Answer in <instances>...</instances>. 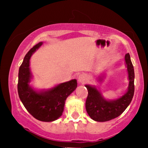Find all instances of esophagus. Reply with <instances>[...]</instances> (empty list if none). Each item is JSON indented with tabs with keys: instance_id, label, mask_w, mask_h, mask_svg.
<instances>
[{
	"instance_id": "obj_1",
	"label": "esophagus",
	"mask_w": 148,
	"mask_h": 148,
	"mask_svg": "<svg viewBox=\"0 0 148 148\" xmlns=\"http://www.w3.org/2000/svg\"><path fill=\"white\" fill-rule=\"evenodd\" d=\"M86 76L84 75V74H80V75L78 76V81L80 83V84H84L86 81Z\"/></svg>"
}]
</instances>
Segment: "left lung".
I'll use <instances>...</instances> for the list:
<instances>
[{
  "mask_svg": "<svg viewBox=\"0 0 148 148\" xmlns=\"http://www.w3.org/2000/svg\"><path fill=\"white\" fill-rule=\"evenodd\" d=\"M125 66L128 73L129 86L126 92L115 99H106L101 91L95 86L86 85L88 95L86 101V108L88 115L97 122H106L120 115L132 101L134 93V69L130 53L125 56ZM104 74L99 76L98 81L101 82Z\"/></svg>",
  "mask_w": 148,
  "mask_h": 148,
  "instance_id": "obj_1",
  "label": "left lung"
}]
</instances>
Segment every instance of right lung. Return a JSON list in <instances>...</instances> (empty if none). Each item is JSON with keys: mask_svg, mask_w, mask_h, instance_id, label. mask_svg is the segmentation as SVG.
Returning a JSON list of instances; mask_svg holds the SVG:
<instances>
[{"mask_svg": "<svg viewBox=\"0 0 148 148\" xmlns=\"http://www.w3.org/2000/svg\"><path fill=\"white\" fill-rule=\"evenodd\" d=\"M42 44V42H39L25 56L18 70L17 89L21 102L34 118L42 122H53L62 115L66 99L76 90L77 81L72 79L40 90L30 86L33 79L30 68V58Z\"/></svg>", "mask_w": 148, "mask_h": 148, "instance_id": "add662e5", "label": "right lung"}]
</instances>
